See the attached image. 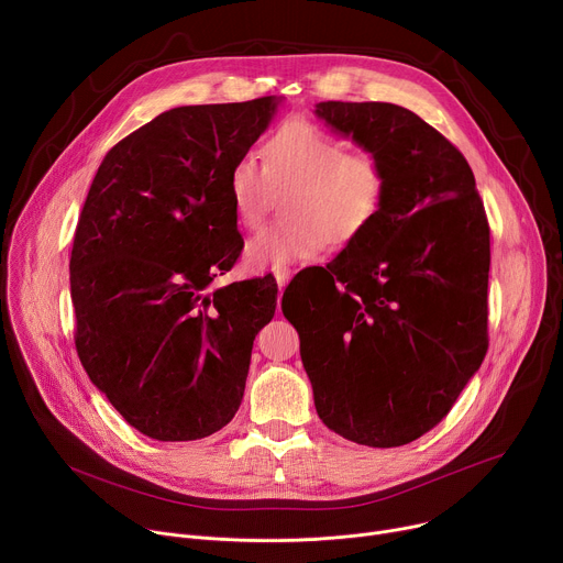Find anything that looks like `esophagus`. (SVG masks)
<instances>
[{"label": "esophagus", "mask_w": 563, "mask_h": 563, "mask_svg": "<svg viewBox=\"0 0 563 563\" xmlns=\"http://www.w3.org/2000/svg\"><path fill=\"white\" fill-rule=\"evenodd\" d=\"M274 278H276L278 287L283 289L289 283V278H291V269H285V266H280V269H274Z\"/></svg>", "instance_id": "34e87169"}]
</instances>
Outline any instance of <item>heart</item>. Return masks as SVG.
Segmentation results:
<instances>
[{
	"label": "heart",
	"instance_id": "1",
	"mask_svg": "<svg viewBox=\"0 0 563 563\" xmlns=\"http://www.w3.org/2000/svg\"><path fill=\"white\" fill-rule=\"evenodd\" d=\"M264 166L253 159L230 170L234 219L255 230L285 191V219L251 236L244 260L251 269H280L329 249L346 246L378 217L386 200V173L376 157L349 153V145L303 118L283 123L262 147Z\"/></svg>",
	"mask_w": 563,
	"mask_h": 563
}]
</instances>
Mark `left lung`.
<instances>
[{
    "mask_svg": "<svg viewBox=\"0 0 563 563\" xmlns=\"http://www.w3.org/2000/svg\"><path fill=\"white\" fill-rule=\"evenodd\" d=\"M386 173L374 223L283 294L301 328L319 420L367 448L408 445L448 416L488 349L490 230L475 175L418 113L319 102Z\"/></svg>",
    "mask_w": 563,
    "mask_h": 563,
    "instance_id": "left-lung-1",
    "label": "left lung"
}]
</instances>
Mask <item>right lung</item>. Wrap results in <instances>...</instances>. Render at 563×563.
Masks as SVG:
<instances>
[{
  "label": "right lung",
  "instance_id": "1",
  "mask_svg": "<svg viewBox=\"0 0 563 563\" xmlns=\"http://www.w3.org/2000/svg\"><path fill=\"white\" fill-rule=\"evenodd\" d=\"M280 102L164 111L111 147L88 189L70 255L75 346L93 386L147 438L212 435L242 404L278 285H210L244 246L230 170Z\"/></svg>",
  "mask_w": 563,
  "mask_h": 563
}]
</instances>
